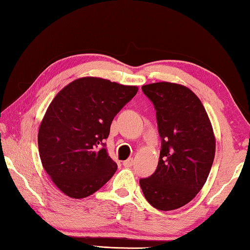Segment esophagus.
Instances as JSON below:
<instances>
[{"label":"esophagus","mask_w":250,"mask_h":250,"mask_svg":"<svg viewBox=\"0 0 250 250\" xmlns=\"http://www.w3.org/2000/svg\"><path fill=\"white\" fill-rule=\"evenodd\" d=\"M132 164H133V160H132V159H128V160L124 161V166H125V167H132Z\"/></svg>","instance_id":"1"}]
</instances>
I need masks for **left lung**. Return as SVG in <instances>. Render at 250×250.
<instances>
[{"mask_svg":"<svg viewBox=\"0 0 250 250\" xmlns=\"http://www.w3.org/2000/svg\"><path fill=\"white\" fill-rule=\"evenodd\" d=\"M154 104L162 149L155 172L140 180L146 200L173 210L201 191L213 166L216 140L200 98L183 84L161 82L142 86Z\"/></svg>","mask_w":250,"mask_h":250,"instance_id":"8db88e82","label":"left lung"}]
</instances>
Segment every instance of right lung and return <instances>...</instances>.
Instances as JSON below:
<instances>
[{
  "instance_id": "add662e5",
  "label": "right lung",
  "mask_w": 250,
  "mask_h": 250,
  "mask_svg": "<svg viewBox=\"0 0 250 250\" xmlns=\"http://www.w3.org/2000/svg\"><path fill=\"white\" fill-rule=\"evenodd\" d=\"M137 92V86L83 77L55 96L37 139L44 170L65 195L89 196L115 174L118 166L104 141L113 118Z\"/></svg>"
}]
</instances>
